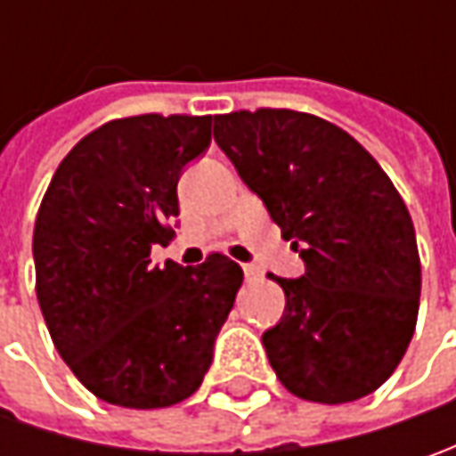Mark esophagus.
Segmentation results:
<instances>
[{"mask_svg": "<svg viewBox=\"0 0 456 456\" xmlns=\"http://www.w3.org/2000/svg\"><path fill=\"white\" fill-rule=\"evenodd\" d=\"M243 273H246V279H248V281H254V279L261 276L258 266H254V264H243Z\"/></svg>", "mask_w": 456, "mask_h": 456, "instance_id": "obj_1", "label": "esophagus"}]
</instances>
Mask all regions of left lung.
Here are the masks:
<instances>
[{"instance_id": "left-lung-1", "label": "left lung", "mask_w": 456, "mask_h": 456, "mask_svg": "<svg viewBox=\"0 0 456 456\" xmlns=\"http://www.w3.org/2000/svg\"><path fill=\"white\" fill-rule=\"evenodd\" d=\"M213 136L305 261L281 279L284 317L264 332L289 394L347 403L373 394L413 338L421 264L406 205L340 126L289 109L216 116Z\"/></svg>"}]
</instances>
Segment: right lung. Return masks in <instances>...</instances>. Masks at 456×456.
<instances>
[{
	"instance_id": "1",
	"label": "right lung",
	"mask_w": 456,
	"mask_h": 456,
	"mask_svg": "<svg viewBox=\"0 0 456 456\" xmlns=\"http://www.w3.org/2000/svg\"><path fill=\"white\" fill-rule=\"evenodd\" d=\"M213 116H129L83 136L35 220L37 302L61 358L106 403L165 409L200 388L243 272L151 266L180 216L183 169L210 147Z\"/></svg>"
}]
</instances>
